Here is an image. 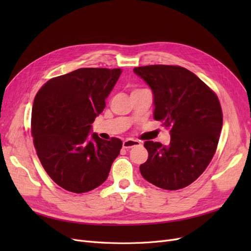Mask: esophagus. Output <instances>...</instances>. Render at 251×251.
<instances>
[{
    "instance_id": "obj_1",
    "label": "esophagus",
    "mask_w": 251,
    "mask_h": 251,
    "mask_svg": "<svg viewBox=\"0 0 251 251\" xmlns=\"http://www.w3.org/2000/svg\"><path fill=\"white\" fill-rule=\"evenodd\" d=\"M140 141L135 140V139H126L123 142V148L124 149H131L134 147H139L140 146Z\"/></svg>"
}]
</instances>
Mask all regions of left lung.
Listing matches in <instances>:
<instances>
[{
  "mask_svg": "<svg viewBox=\"0 0 251 251\" xmlns=\"http://www.w3.org/2000/svg\"><path fill=\"white\" fill-rule=\"evenodd\" d=\"M134 72L153 92L154 119L172 126L169 147L144 142L149 158L140 173L160 188H183L215 155L223 125L218 97L196 74L179 66H144L134 68Z\"/></svg>",
  "mask_w": 251,
  "mask_h": 251,
  "instance_id": "obj_1",
  "label": "left lung"
}]
</instances>
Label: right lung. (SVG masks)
Masks as SVG:
<instances>
[{"label": "right lung", "instance_id": "right-lung-1", "mask_svg": "<svg viewBox=\"0 0 251 251\" xmlns=\"http://www.w3.org/2000/svg\"><path fill=\"white\" fill-rule=\"evenodd\" d=\"M123 70L81 68L48 80L37 92L31 132L40 161L66 191L81 194L107 180L123 141L92 132Z\"/></svg>", "mask_w": 251, "mask_h": 251}]
</instances>
